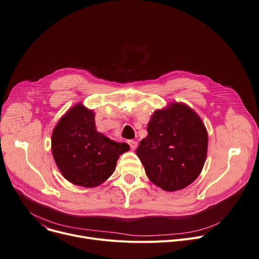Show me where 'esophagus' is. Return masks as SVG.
I'll return each mask as SVG.
<instances>
[{
  "label": "esophagus",
  "mask_w": 259,
  "mask_h": 259,
  "mask_svg": "<svg viewBox=\"0 0 259 259\" xmlns=\"http://www.w3.org/2000/svg\"><path fill=\"white\" fill-rule=\"evenodd\" d=\"M131 150H135L137 148V142H135V140H129L128 142Z\"/></svg>",
  "instance_id": "obj_1"
}]
</instances>
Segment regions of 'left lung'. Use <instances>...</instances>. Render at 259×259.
<instances>
[{"mask_svg":"<svg viewBox=\"0 0 259 259\" xmlns=\"http://www.w3.org/2000/svg\"><path fill=\"white\" fill-rule=\"evenodd\" d=\"M147 129L136 155L150 181L169 192L193 183L207 153V131L200 116L188 105L172 102L154 111Z\"/></svg>","mask_w":259,"mask_h":259,"instance_id":"1","label":"left lung"}]
</instances>
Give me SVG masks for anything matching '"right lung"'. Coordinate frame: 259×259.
<instances>
[{
    "mask_svg": "<svg viewBox=\"0 0 259 259\" xmlns=\"http://www.w3.org/2000/svg\"><path fill=\"white\" fill-rule=\"evenodd\" d=\"M129 145L116 143L96 129L95 112L81 102L68 109L52 135V152L62 176L77 186L101 185L114 171Z\"/></svg>",
    "mask_w": 259,
    "mask_h": 259,
    "instance_id": "obj_1",
    "label": "right lung"
}]
</instances>
